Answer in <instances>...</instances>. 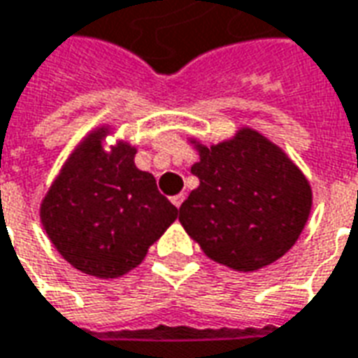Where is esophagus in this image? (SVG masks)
<instances>
[{
	"instance_id": "34e87169",
	"label": "esophagus",
	"mask_w": 358,
	"mask_h": 358,
	"mask_svg": "<svg viewBox=\"0 0 358 358\" xmlns=\"http://www.w3.org/2000/svg\"><path fill=\"white\" fill-rule=\"evenodd\" d=\"M184 199H186V194H178V196H172L171 197V201L174 205H176V207H180V205H182V201H184Z\"/></svg>"
}]
</instances>
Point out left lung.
<instances>
[{
  "label": "left lung",
  "mask_w": 358,
  "mask_h": 358,
  "mask_svg": "<svg viewBox=\"0 0 358 358\" xmlns=\"http://www.w3.org/2000/svg\"><path fill=\"white\" fill-rule=\"evenodd\" d=\"M199 186L180 205V222L207 256L256 271L287 254L306 224L312 192L302 172L257 131L199 147Z\"/></svg>",
  "instance_id": "left-lung-1"
}]
</instances>
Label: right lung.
Instances as JSON below:
<instances>
[{
    "label": "right lung",
    "mask_w": 358,
    "mask_h": 358,
    "mask_svg": "<svg viewBox=\"0 0 358 358\" xmlns=\"http://www.w3.org/2000/svg\"><path fill=\"white\" fill-rule=\"evenodd\" d=\"M92 134L67 161L40 209L52 244L79 271L112 279L137 267L178 217L153 174L134 164L136 149H102Z\"/></svg>",
    "instance_id": "right-lung-1"
}]
</instances>
